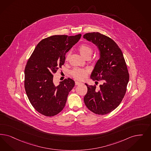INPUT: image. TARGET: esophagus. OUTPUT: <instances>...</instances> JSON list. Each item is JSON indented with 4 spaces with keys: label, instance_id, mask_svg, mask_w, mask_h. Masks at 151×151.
Wrapping results in <instances>:
<instances>
[{
    "label": "esophagus",
    "instance_id": "34e87169",
    "mask_svg": "<svg viewBox=\"0 0 151 151\" xmlns=\"http://www.w3.org/2000/svg\"><path fill=\"white\" fill-rule=\"evenodd\" d=\"M81 84H82L81 82H79V81H75V85H78Z\"/></svg>",
    "mask_w": 151,
    "mask_h": 151
}]
</instances>
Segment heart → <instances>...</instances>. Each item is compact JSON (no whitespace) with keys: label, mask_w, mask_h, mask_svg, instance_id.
Instances as JSON below:
<instances>
[{"label":"heart","mask_w":151,"mask_h":151,"mask_svg":"<svg viewBox=\"0 0 151 151\" xmlns=\"http://www.w3.org/2000/svg\"><path fill=\"white\" fill-rule=\"evenodd\" d=\"M78 51L80 54L84 57L91 56L93 53V49L87 44H82L78 47ZM70 56V53H68L66 57V60H68ZM88 74V71L81 69V68H75L71 72V75L73 78L79 80H83L86 78Z\"/></svg>","instance_id":"b5f03b06"}]
</instances>
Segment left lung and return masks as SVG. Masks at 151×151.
Here are the masks:
<instances>
[{
  "instance_id": "1",
  "label": "left lung",
  "mask_w": 151,
  "mask_h": 151,
  "mask_svg": "<svg viewBox=\"0 0 151 151\" xmlns=\"http://www.w3.org/2000/svg\"><path fill=\"white\" fill-rule=\"evenodd\" d=\"M83 37L95 44L99 50L100 57L91 78L103 82L98 89L96 85L85 84L88 91L84 101L93 113L106 115L119 106L125 94L129 80L127 64L120 48L108 36L99 32H90L85 34Z\"/></svg>"
}]
</instances>
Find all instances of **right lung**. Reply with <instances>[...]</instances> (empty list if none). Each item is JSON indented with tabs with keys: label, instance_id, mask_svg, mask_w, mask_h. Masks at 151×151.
<instances>
[{
	"label": "right lung",
	"instance_id": "add662e5",
	"mask_svg": "<svg viewBox=\"0 0 151 151\" xmlns=\"http://www.w3.org/2000/svg\"><path fill=\"white\" fill-rule=\"evenodd\" d=\"M81 36L53 35L42 39L27 61L24 69V89L31 104L40 114L53 116L65 107L75 81L68 78L56 86L53 75L64 65L67 52Z\"/></svg>",
	"mask_w": 151,
	"mask_h": 151
}]
</instances>
